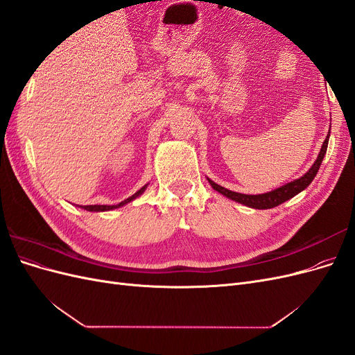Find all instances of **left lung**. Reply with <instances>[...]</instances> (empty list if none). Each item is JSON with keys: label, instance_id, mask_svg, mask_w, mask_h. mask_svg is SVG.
<instances>
[{"label": "left lung", "instance_id": "obj_1", "mask_svg": "<svg viewBox=\"0 0 355 355\" xmlns=\"http://www.w3.org/2000/svg\"><path fill=\"white\" fill-rule=\"evenodd\" d=\"M329 136H330V132H329ZM329 136L326 137V141L323 142V146H321V151L315 159V163L313 164V167H311L306 173L299 178L293 182H290V184H286L280 188H277L271 192H266V194H259V196H247V194H240V192H234V191H230L227 188H223L218 184H214L213 180L207 179L209 184L211 185V188L214 191L220 192L222 196L228 197L230 200L232 201H237L240 204H244V206L247 207H252V209H272V207H277L280 206L282 202L290 200L292 197H295L296 194H299L300 191H304L311 182L314 180L317 171L321 166V161H323L324 155H326V151H327V144H329Z\"/></svg>", "mask_w": 355, "mask_h": 355}]
</instances>
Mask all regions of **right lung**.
<instances>
[{"label":"right lung","mask_w":355,"mask_h":355,"mask_svg":"<svg viewBox=\"0 0 355 355\" xmlns=\"http://www.w3.org/2000/svg\"><path fill=\"white\" fill-rule=\"evenodd\" d=\"M146 187H148V185L142 187V188L139 189L137 192H135V194H133L132 197H128L127 200L121 201L120 204H115V206H98V204H96V206H80V207H81V209H84V210H89V211H106V210H114V209H118V207L124 206V204H127V202H130L132 200L137 198L139 196H142V192L146 189Z\"/></svg>","instance_id":"right-lung-1"}]
</instances>
